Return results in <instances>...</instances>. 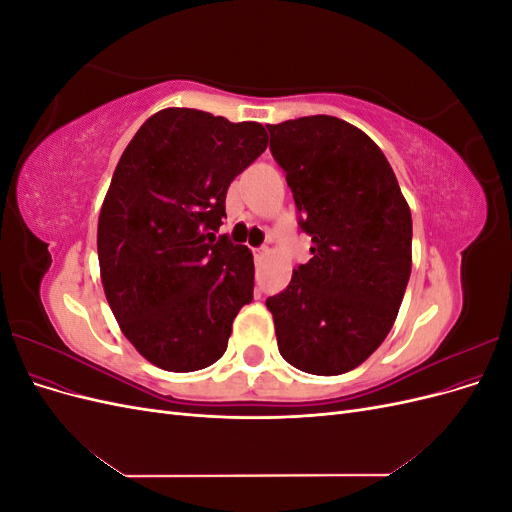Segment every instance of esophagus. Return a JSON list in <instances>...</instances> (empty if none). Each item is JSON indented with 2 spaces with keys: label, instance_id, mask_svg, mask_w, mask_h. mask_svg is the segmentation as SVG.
Here are the masks:
<instances>
[{
  "label": "esophagus",
  "instance_id": "1",
  "mask_svg": "<svg viewBox=\"0 0 512 512\" xmlns=\"http://www.w3.org/2000/svg\"><path fill=\"white\" fill-rule=\"evenodd\" d=\"M252 252H254V258H256V260H262V258H265V256L269 254V247H265V245H262V247H254Z\"/></svg>",
  "mask_w": 512,
  "mask_h": 512
}]
</instances>
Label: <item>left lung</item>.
Masks as SVG:
<instances>
[{"instance_id":"8db88e82","label":"left lung","mask_w":512,"mask_h":512,"mask_svg":"<svg viewBox=\"0 0 512 512\" xmlns=\"http://www.w3.org/2000/svg\"><path fill=\"white\" fill-rule=\"evenodd\" d=\"M312 258L267 299L284 359L316 376L359 367L389 335L412 269V215L380 147L331 115L267 126Z\"/></svg>"}]
</instances>
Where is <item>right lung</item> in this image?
I'll use <instances>...</instances> for the list:
<instances>
[{"mask_svg": "<svg viewBox=\"0 0 512 512\" xmlns=\"http://www.w3.org/2000/svg\"><path fill=\"white\" fill-rule=\"evenodd\" d=\"M269 145L256 121L196 108L151 115L123 151L98 220L106 301L130 344L166 371L209 367L254 299V258L215 232L230 181Z\"/></svg>", "mask_w": 512, "mask_h": 512, "instance_id": "obj_1", "label": "right lung"}]
</instances>
